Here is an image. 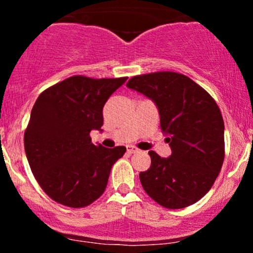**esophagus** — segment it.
I'll return each instance as SVG.
<instances>
[{
  "label": "esophagus",
  "instance_id": "esophagus-1",
  "mask_svg": "<svg viewBox=\"0 0 253 253\" xmlns=\"http://www.w3.org/2000/svg\"><path fill=\"white\" fill-rule=\"evenodd\" d=\"M127 152H128L129 155H132V153L139 152V149H136L135 146H132V145H128V146H127Z\"/></svg>",
  "mask_w": 253,
  "mask_h": 253
}]
</instances>
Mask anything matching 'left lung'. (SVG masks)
<instances>
[{"instance_id": "1", "label": "left lung", "mask_w": 253, "mask_h": 253, "mask_svg": "<svg viewBox=\"0 0 253 253\" xmlns=\"http://www.w3.org/2000/svg\"><path fill=\"white\" fill-rule=\"evenodd\" d=\"M126 85L155 102L172 152L162 158L150 151V169L139 175L144 190L169 210L197 202L214 184L225 157V126L216 102L177 72L134 76Z\"/></svg>"}]
</instances>
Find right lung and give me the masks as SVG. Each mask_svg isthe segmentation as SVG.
<instances>
[{
  "instance_id": "right-lung-1",
  "label": "right lung",
  "mask_w": 253,
  "mask_h": 253,
  "mask_svg": "<svg viewBox=\"0 0 253 253\" xmlns=\"http://www.w3.org/2000/svg\"><path fill=\"white\" fill-rule=\"evenodd\" d=\"M126 80L72 76L37 98L25 132L26 156L42 189L60 205L81 208L97 200L126 152L125 146L94 145L89 135L102 130L104 103Z\"/></svg>"
}]
</instances>
